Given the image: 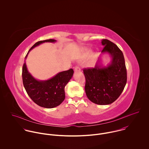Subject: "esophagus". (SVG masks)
Returning a JSON list of instances; mask_svg holds the SVG:
<instances>
[{"label":"esophagus","instance_id":"1","mask_svg":"<svg viewBox=\"0 0 149 149\" xmlns=\"http://www.w3.org/2000/svg\"><path fill=\"white\" fill-rule=\"evenodd\" d=\"M74 70L75 72H80V71L81 70V69H80V68L79 66H76L75 67Z\"/></svg>","mask_w":149,"mask_h":149}]
</instances>
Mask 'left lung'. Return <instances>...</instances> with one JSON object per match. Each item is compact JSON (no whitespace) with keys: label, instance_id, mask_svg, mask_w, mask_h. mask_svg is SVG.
Returning <instances> with one entry per match:
<instances>
[{"label":"left lung","instance_id":"8db88e82","mask_svg":"<svg viewBox=\"0 0 149 149\" xmlns=\"http://www.w3.org/2000/svg\"><path fill=\"white\" fill-rule=\"evenodd\" d=\"M102 53H108L111 61L107 66L97 63L94 68L83 70L87 97L93 103L108 105L114 102L122 93L127 83V70L123 54L110 41L102 40Z\"/></svg>","mask_w":149,"mask_h":149}]
</instances>
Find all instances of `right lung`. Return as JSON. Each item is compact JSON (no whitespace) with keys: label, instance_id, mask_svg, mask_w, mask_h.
Returning <instances> with one entry per match:
<instances>
[{"label":"right lung","instance_id":"right-lung-1","mask_svg":"<svg viewBox=\"0 0 149 149\" xmlns=\"http://www.w3.org/2000/svg\"><path fill=\"white\" fill-rule=\"evenodd\" d=\"M56 40L50 39L36 43L29 50L44 42H56ZM74 71L72 69L57 73L47 80H38L28 71L26 62L22 68V80L24 87L29 97L37 105L46 108L59 106L65 98V86L72 79Z\"/></svg>","mask_w":149,"mask_h":149}]
</instances>
